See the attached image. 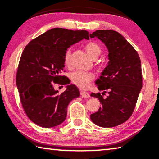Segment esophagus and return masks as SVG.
Wrapping results in <instances>:
<instances>
[{
	"mask_svg": "<svg viewBox=\"0 0 159 159\" xmlns=\"http://www.w3.org/2000/svg\"><path fill=\"white\" fill-rule=\"evenodd\" d=\"M80 95H81L82 98H89L90 95L88 92H85V91H80Z\"/></svg>",
	"mask_w": 159,
	"mask_h": 159,
	"instance_id": "34e87169",
	"label": "esophagus"
}]
</instances>
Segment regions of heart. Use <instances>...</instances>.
<instances>
[{
  "instance_id": "b5f03b06",
  "label": "heart",
  "mask_w": 159,
  "mask_h": 159,
  "mask_svg": "<svg viewBox=\"0 0 159 159\" xmlns=\"http://www.w3.org/2000/svg\"><path fill=\"white\" fill-rule=\"evenodd\" d=\"M85 50L93 59H95L100 55L101 47L98 43L95 41H90L84 45ZM71 57V49L69 48L64 55V62L68 64ZM94 74L90 72H85L82 71H77L70 75V79L71 82L80 88H86L89 85V83L94 79Z\"/></svg>"
}]
</instances>
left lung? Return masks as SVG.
<instances>
[{"mask_svg": "<svg viewBox=\"0 0 159 159\" xmlns=\"http://www.w3.org/2000/svg\"><path fill=\"white\" fill-rule=\"evenodd\" d=\"M103 42L109 51V62L95 81L100 93H91L102 104L90 115L92 121L102 128H111L131 116L142 88L141 61L134 48L124 37L113 30H97L90 34ZM107 91L109 95H102Z\"/></svg>", "mask_w": 159, "mask_h": 159, "instance_id": "obj_1", "label": "left lung"}]
</instances>
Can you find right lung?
<instances>
[{"label":"right lung","mask_w":159,"mask_h":159,"mask_svg":"<svg viewBox=\"0 0 159 159\" xmlns=\"http://www.w3.org/2000/svg\"><path fill=\"white\" fill-rule=\"evenodd\" d=\"M85 30L73 31L54 28L29 43L23 50L18 65L16 83L23 109L29 119L43 128H52L66 119L67 107L80 92L65 76L64 55L71 45L89 39ZM55 83L67 84L60 94Z\"/></svg>","instance_id":"1"}]
</instances>
